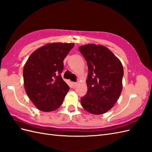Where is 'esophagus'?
<instances>
[{
  "instance_id": "34e87169",
  "label": "esophagus",
  "mask_w": 152,
  "mask_h": 152,
  "mask_svg": "<svg viewBox=\"0 0 152 152\" xmlns=\"http://www.w3.org/2000/svg\"><path fill=\"white\" fill-rule=\"evenodd\" d=\"M77 86V83L76 82H72V86L73 87H76Z\"/></svg>"
}]
</instances>
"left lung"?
Here are the masks:
<instances>
[{"instance_id": "8db88e82", "label": "left lung", "mask_w": 152, "mask_h": 152, "mask_svg": "<svg viewBox=\"0 0 152 152\" xmlns=\"http://www.w3.org/2000/svg\"><path fill=\"white\" fill-rule=\"evenodd\" d=\"M78 48L88 66L87 92L81 98V104L90 113H105L113 107L122 92V63L103 45L87 44Z\"/></svg>"}]
</instances>
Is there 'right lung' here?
Returning a JSON list of instances; mask_svg holds the SVG:
<instances>
[{
	"label": "right lung",
	"instance_id": "obj_1",
	"mask_svg": "<svg viewBox=\"0 0 152 152\" xmlns=\"http://www.w3.org/2000/svg\"><path fill=\"white\" fill-rule=\"evenodd\" d=\"M74 46V43H49L28 58L23 69L24 89L39 110L52 111L62 104L69 90L61 75L63 60Z\"/></svg>",
	"mask_w": 152,
	"mask_h": 152
}]
</instances>
